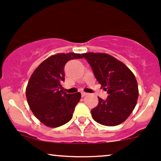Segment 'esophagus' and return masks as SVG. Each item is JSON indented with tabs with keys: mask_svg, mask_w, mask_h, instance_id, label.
Wrapping results in <instances>:
<instances>
[{
	"mask_svg": "<svg viewBox=\"0 0 161 161\" xmlns=\"http://www.w3.org/2000/svg\"><path fill=\"white\" fill-rule=\"evenodd\" d=\"M81 95H82V97H85V96L88 95V93H86V92H81Z\"/></svg>",
	"mask_w": 161,
	"mask_h": 161,
	"instance_id": "34e87169",
	"label": "esophagus"
}]
</instances>
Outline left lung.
<instances>
[{
	"mask_svg": "<svg viewBox=\"0 0 161 161\" xmlns=\"http://www.w3.org/2000/svg\"><path fill=\"white\" fill-rule=\"evenodd\" d=\"M82 56L93 70L104 91L106 100L98 97V104L92 110L94 120L101 125L115 126L123 123L134 110L138 97V84L132 72L108 53H86Z\"/></svg>",
	"mask_w": 161,
	"mask_h": 161,
	"instance_id": "left-lung-1",
	"label": "left lung"
}]
</instances>
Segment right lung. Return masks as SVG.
Returning a JSON list of instances; mask_svg holds the SVG:
<instances>
[{
    "mask_svg": "<svg viewBox=\"0 0 161 161\" xmlns=\"http://www.w3.org/2000/svg\"><path fill=\"white\" fill-rule=\"evenodd\" d=\"M82 58L75 53H57L44 60L33 72L28 82L25 95L35 116L43 124L52 128L68 123L73 117L81 94L63 92L64 66L70 60Z\"/></svg>",
    "mask_w": 161,
    "mask_h": 161,
    "instance_id": "add662e5",
    "label": "right lung"
}]
</instances>
